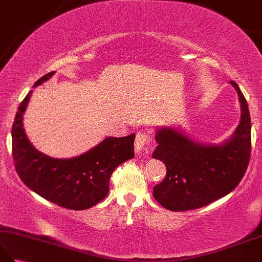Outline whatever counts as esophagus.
I'll list each match as a JSON object with an SVG mask.
<instances>
[{
  "mask_svg": "<svg viewBox=\"0 0 262 262\" xmlns=\"http://www.w3.org/2000/svg\"><path fill=\"white\" fill-rule=\"evenodd\" d=\"M151 140V136L146 134V133H138L135 138V152L141 153L144 148H146V146L149 145Z\"/></svg>",
  "mask_w": 262,
  "mask_h": 262,
  "instance_id": "obj_1",
  "label": "esophagus"
}]
</instances>
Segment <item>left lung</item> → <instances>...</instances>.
<instances>
[{"label": "left lung", "instance_id": "left-lung-1", "mask_svg": "<svg viewBox=\"0 0 262 262\" xmlns=\"http://www.w3.org/2000/svg\"><path fill=\"white\" fill-rule=\"evenodd\" d=\"M241 119L234 134L221 145H203L173 128H161L152 157L164 162L166 176L153 188L164 208L183 211L204 207L226 196L240 183L251 154V119L247 100L234 81Z\"/></svg>", "mask_w": 262, "mask_h": 262}]
</instances>
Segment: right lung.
Instances as JSON below:
<instances>
[{"instance_id":"right-lung-1","label":"right lung","mask_w":262,"mask_h":262,"mask_svg":"<svg viewBox=\"0 0 262 262\" xmlns=\"http://www.w3.org/2000/svg\"><path fill=\"white\" fill-rule=\"evenodd\" d=\"M40 77L33 88L51 79ZM32 91L22 100L12 126V155L16 173L32 191L60 207L82 210L92 207L109 192L114 170L134 158L135 134L107 137L90 151L73 159H54L39 152L27 138L24 113Z\"/></svg>"}]
</instances>
